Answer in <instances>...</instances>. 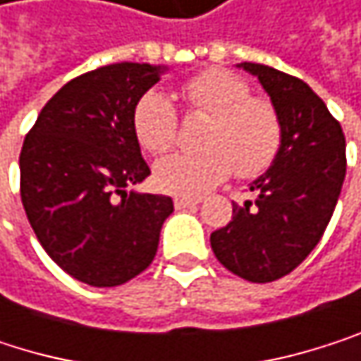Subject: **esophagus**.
<instances>
[{"instance_id":"1","label":"esophagus","mask_w":361,"mask_h":361,"mask_svg":"<svg viewBox=\"0 0 361 361\" xmlns=\"http://www.w3.org/2000/svg\"><path fill=\"white\" fill-rule=\"evenodd\" d=\"M175 209H186V207H195L201 203V199H190V197H175Z\"/></svg>"}]
</instances>
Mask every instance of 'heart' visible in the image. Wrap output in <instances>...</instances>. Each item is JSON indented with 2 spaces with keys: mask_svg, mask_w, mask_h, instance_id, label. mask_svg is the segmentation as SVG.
<instances>
[{
  "mask_svg": "<svg viewBox=\"0 0 361 361\" xmlns=\"http://www.w3.org/2000/svg\"><path fill=\"white\" fill-rule=\"evenodd\" d=\"M179 97L190 116H209L203 128V152L173 154L154 169L156 186L171 195L201 197L226 177L254 179L277 158L283 143L279 109L239 75L212 67L190 75L179 86ZM133 130L143 149L166 154L179 137L175 105L160 92H147L133 111Z\"/></svg>",
  "mask_w": 361,
  "mask_h": 361,
  "instance_id": "obj_1",
  "label": "heart"
}]
</instances>
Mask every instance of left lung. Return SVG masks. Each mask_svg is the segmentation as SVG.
<instances>
[{
  "instance_id": "1",
  "label": "left lung",
  "mask_w": 361,
  "mask_h": 361,
  "mask_svg": "<svg viewBox=\"0 0 361 361\" xmlns=\"http://www.w3.org/2000/svg\"><path fill=\"white\" fill-rule=\"evenodd\" d=\"M241 67L258 75L279 109L283 143L250 186L256 203H233V220L212 233V250L231 273L269 283L290 275L319 243L347 171L345 133L300 78L260 63Z\"/></svg>"
}]
</instances>
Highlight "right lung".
I'll list each match as a JSON object with an SVG mask.
<instances>
[{
  "label": "right lung",
  "instance_id": "obj_1",
  "mask_svg": "<svg viewBox=\"0 0 361 361\" xmlns=\"http://www.w3.org/2000/svg\"><path fill=\"white\" fill-rule=\"evenodd\" d=\"M160 67L114 63L69 80L20 149V199L46 254L73 279L114 288L145 271L173 201L126 192L149 175L133 130Z\"/></svg>",
  "mask_w": 361,
  "mask_h": 361
}]
</instances>
